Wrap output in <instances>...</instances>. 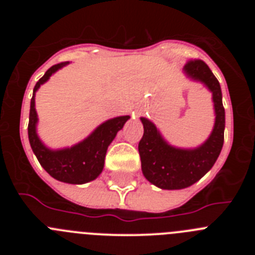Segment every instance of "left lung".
<instances>
[{
	"label": "left lung",
	"instance_id": "obj_1",
	"mask_svg": "<svg viewBox=\"0 0 255 255\" xmlns=\"http://www.w3.org/2000/svg\"><path fill=\"white\" fill-rule=\"evenodd\" d=\"M184 71L191 79L206 84L212 92L216 123L211 136L203 145L197 149H179L168 145L157 128L149 120L141 117L144 134L138 145L141 171L148 181L167 190L188 188L202 179L217 161L224 145L225 108L217 78L208 65L198 58L189 60Z\"/></svg>",
	"mask_w": 255,
	"mask_h": 255
}]
</instances>
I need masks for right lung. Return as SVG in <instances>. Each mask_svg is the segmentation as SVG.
<instances>
[{"mask_svg":"<svg viewBox=\"0 0 255 255\" xmlns=\"http://www.w3.org/2000/svg\"><path fill=\"white\" fill-rule=\"evenodd\" d=\"M69 62H60L49 67L42 78L37 82L30 101V114H29L28 135L30 147L40 166L51 175L53 179L69 184H84L96 179L103 170L105 157L108 145L116 136L117 131L123 129L124 124L129 120V116L115 117L100 125L82 143L71 148L61 150H51L42 144L35 132L37 125V112H35L34 94L40 84H43L52 74L67 65Z\"/></svg>","mask_w":255,"mask_h":255,"instance_id":"1","label":"right lung"}]
</instances>
